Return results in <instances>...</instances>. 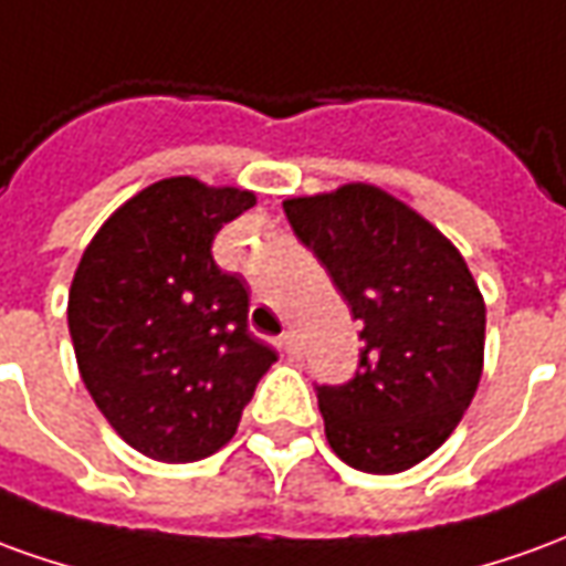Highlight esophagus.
I'll list each match as a JSON object with an SVG mask.
<instances>
[{"label":"esophagus","mask_w":566,"mask_h":566,"mask_svg":"<svg viewBox=\"0 0 566 566\" xmlns=\"http://www.w3.org/2000/svg\"><path fill=\"white\" fill-rule=\"evenodd\" d=\"M282 349L287 352V358H300V339H296L294 334H284Z\"/></svg>","instance_id":"1"}]
</instances>
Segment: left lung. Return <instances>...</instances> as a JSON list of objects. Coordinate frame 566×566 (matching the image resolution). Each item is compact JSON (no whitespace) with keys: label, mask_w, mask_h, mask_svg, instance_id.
<instances>
[{"label":"left lung","mask_w":566,"mask_h":566,"mask_svg":"<svg viewBox=\"0 0 566 566\" xmlns=\"http://www.w3.org/2000/svg\"><path fill=\"white\" fill-rule=\"evenodd\" d=\"M284 214L361 322L355 377L315 386L327 444L358 472H405L475 398L484 296L426 217L370 184L287 199Z\"/></svg>","instance_id":"left-lung-1"}]
</instances>
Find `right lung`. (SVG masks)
Segmentation results:
<instances>
[{
	"label": "right lung",
	"mask_w": 566,
	"mask_h": 566,
	"mask_svg": "<svg viewBox=\"0 0 566 566\" xmlns=\"http://www.w3.org/2000/svg\"><path fill=\"white\" fill-rule=\"evenodd\" d=\"M254 192L168 177L97 229L70 287L78 374L106 422L149 460L196 462L239 429L275 352L248 331V284L214 263Z\"/></svg>",
	"instance_id": "right-lung-1"
}]
</instances>
